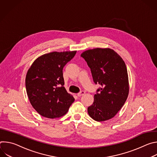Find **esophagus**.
I'll list each match as a JSON object with an SVG mask.
<instances>
[{"label": "esophagus", "mask_w": 157, "mask_h": 157, "mask_svg": "<svg viewBox=\"0 0 157 157\" xmlns=\"http://www.w3.org/2000/svg\"><path fill=\"white\" fill-rule=\"evenodd\" d=\"M84 94H85V92H84V91H81L80 93H79L77 95H78V97H81V96H83Z\"/></svg>", "instance_id": "1"}]
</instances>
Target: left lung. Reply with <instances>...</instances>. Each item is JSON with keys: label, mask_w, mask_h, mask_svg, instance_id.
<instances>
[{"label": "left lung", "mask_w": 157, "mask_h": 157, "mask_svg": "<svg viewBox=\"0 0 157 157\" xmlns=\"http://www.w3.org/2000/svg\"><path fill=\"white\" fill-rule=\"evenodd\" d=\"M91 68L98 89L88 114L94 120L102 122L114 117L125 102L129 84L125 62L114 50L109 48L87 50L81 55Z\"/></svg>", "instance_id": "1"}]
</instances>
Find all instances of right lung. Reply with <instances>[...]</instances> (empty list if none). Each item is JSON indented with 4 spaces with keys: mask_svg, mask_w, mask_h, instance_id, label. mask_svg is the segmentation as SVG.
I'll use <instances>...</instances> for the list:
<instances>
[{
    "mask_svg": "<svg viewBox=\"0 0 157 157\" xmlns=\"http://www.w3.org/2000/svg\"><path fill=\"white\" fill-rule=\"evenodd\" d=\"M76 53V51L46 53L37 58L29 69L27 94L32 107L41 116L61 117L75 101L63 86V69Z\"/></svg>",
    "mask_w": 157,
    "mask_h": 157,
    "instance_id": "add662e5",
    "label": "right lung"
}]
</instances>
